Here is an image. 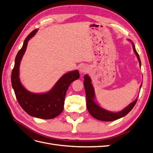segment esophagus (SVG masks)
Wrapping results in <instances>:
<instances>
[{"mask_svg":"<svg viewBox=\"0 0 153 153\" xmlns=\"http://www.w3.org/2000/svg\"><path fill=\"white\" fill-rule=\"evenodd\" d=\"M79 71L81 73H86L88 71V68L85 65H82L79 68Z\"/></svg>","mask_w":153,"mask_h":153,"instance_id":"obj_1","label":"esophagus"}]
</instances>
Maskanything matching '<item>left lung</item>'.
<instances>
[{"instance_id":"1","label":"left lung","mask_w":153,"mask_h":153,"mask_svg":"<svg viewBox=\"0 0 153 153\" xmlns=\"http://www.w3.org/2000/svg\"><path fill=\"white\" fill-rule=\"evenodd\" d=\"M129 41H131V40ZM132 45H133L134 52H135V53L136 54L138 61H139L140 66H141V61H140V57L137 52L135 45H134V43L133 42H132ZM84 84L85 94H86V104H87V110L92 117H94L96 119L100 120V121H112L125 116V115H127L132 110V108L134 107V106L135 105L138 100L137 98L135 101H133L132 103H131L123 110L120 111V112H110L108 110H106L103 109V108H101V106H100L95 102L94 89L93 86H92L91 84V78L87 75H85L84 76ZM142 85V84L140 85V88H141Z\"/></svg>"}]
</instances>
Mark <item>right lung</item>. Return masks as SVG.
<instances>
[{
	"label": "right lung",
	"instance_id": "1",
	"mask_svg": "<svg viewBox=\"0 0 153 153\" xmlns=\"http://www.w3.org/2000/svg\"><path fill=\"white\" fill-rule=\"evenodd\" d=\"M38 31L35 29L25 38L15 58L11 73V84L21 107L29 115L37 118L50 119L57 117L64 108L66 91L71 83L79 78L78 70L68 72L60 78L50 91L43 94L32 93L25 89L19 78V68L28 41Z\"/></svg>",
	"mask_w": 153,
	"mask_h": 153
}]
</instances>
